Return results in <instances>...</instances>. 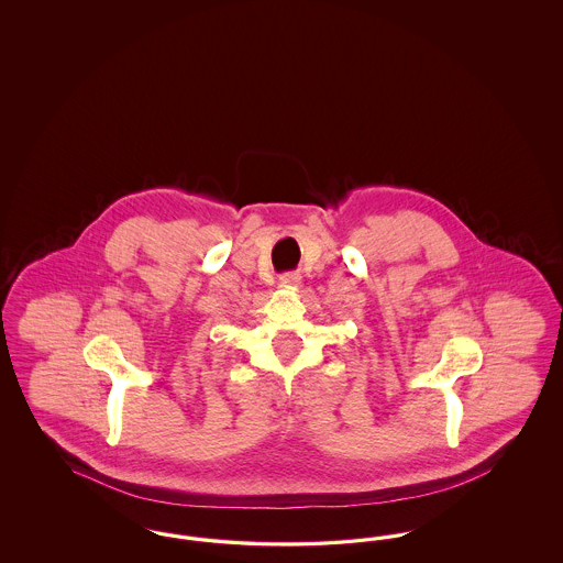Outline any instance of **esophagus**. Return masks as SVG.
Segmentation results:
<instances>
[{
	"instance_id": "esophagus-1",
	"label": "esophagus",
	"mask_w": 563,
	"mask_h": 563,
	"mask_svg": "<svg viewBox=\"0 0 563 563\" xmlns=\"http://www.w3.org/2000/svg\"><path fill=\"white\" fill-rule=\"evenodd\" d=\"M280 285L283 287H289V289H295V287H299V283H301V276L297 274V272H287V274H280Z\"/></svg>"
}]
</instances>
